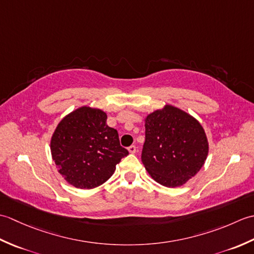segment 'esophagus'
Returning <instances> with one entry per match:
<instances>
[{
  "mask_svg": "<svg viewBox=\"0 0 254 254\" xmlns=\"http://www.w3.org/2000/svg\"><path fill=\"white\" fill-rule=\"evenodd\" d=\"M127 149H128V152H130L131 154H134V153L136 152V146H135V145H131V146L128 147Z\"/></svg>",
  "mask_w": 254,
  "mask_h": 254,
  "instance_id": "34e87169",
  "label": "esophagus"
}]
</instances>
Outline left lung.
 I'll list each match as a JSON object with an SVG mask.
<instances>
[{"instance_id": "left-lung-1", "label": "left lung", "mask_w": 254, "mask_h": 254, "mask_svg": "<svg viewBox=\"0 0 254 254\" xmlns=\"http://www.w3.org/2000/svg\"><path fill=\"white\" fill-rule=\"evenodd\" d=\"M208 143L201 124L187 112L166 106L145 120L142 163L153 179L180 187L202 168Z\"/></svg>"}]
</instances>
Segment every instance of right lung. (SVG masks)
Listing matches in <instances>:
<instances>
[{"instance_id":"add662e5","label":"right lung","mask_w":254,"mask_h":254,"mask_svg":"<svg viewBox=\"0 0 254 254\" xmlns=\"http://www.w3.org/2000/svg\"><path fill=\"white\" fill-rule=\"evenodd\" d=\"M51 154L69 185L94 189L109 179L128 152L120 145L118 131L107 126L104 111L82 107L58 124Z\"/></svg>"}]
</instances>
